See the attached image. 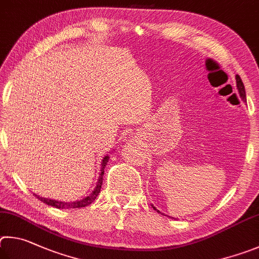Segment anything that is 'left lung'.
Segmentation results:
<instances>
[{
	"label": "left lung",
	"mask_w": 259,
	"mask_h": 259,
	"mask_svg": "<svg viewBox=\"0 0 259 259\" xmlns=\"http://www.w3.org/2000/svg\"><path fill=\"white\" fill-rule=\"evenodd\" d=\"M235 78H237V88H238V90H239L240 97H241L242 100H244V101H246V90H244V85H243V83H242V80H241V78H240L239 75L235 76ZM152 207H153V206H152ZM153 209H156V208L153 207ZM156 210H157V209H156ZM157 211L160 212L159 210H157Z\"/></svg>",
	"instance_id": "1"
}]
</instances>
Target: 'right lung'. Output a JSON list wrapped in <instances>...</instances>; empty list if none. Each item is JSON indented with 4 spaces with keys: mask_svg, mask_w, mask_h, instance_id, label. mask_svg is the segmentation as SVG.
<instances>
[{
    "mask_svg": "<svg viewBox=\"0 0 259 259\" xmlns=\"http://www.w3.org/2000/svg\"><path fill=\"white\" fill-rule=\"evenodd\" d=\"M108 160H109V156H104L103 160H102V164H101V173H100L97 187H95L94 191L91 193L89 197L81 199V200L74 201V202H62V201H58V200H52V199L38 197L37 194H34V196L37 198L38 200H40L44 203H47V205L59 208V209H70V208H81V207L89 206L95 200V198H97L98 194L100 193V190H101V185H102V181H103V174H104V167H106Z\"/></svg>",
    "mask_w": 259,
    "mask_h": 259,
    "instance_id": "1",
    "label": "right lung"
}]
</instances>
